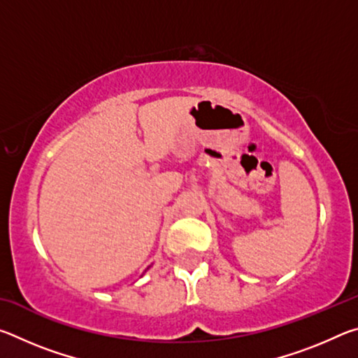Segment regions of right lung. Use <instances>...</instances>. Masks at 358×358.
I'll return each instance as SVG.
<instances>
[{
    "instance_id": "right-lung-1",
    "label": "right lung",
    "mask_w": 358,
    "mask_h": 358,
    "mask_svg": "<svg viewBox=\"0 0 358 358\" xmlns=\"http://www.w3.org/2000/svg\"><path fill=\"white\" fill-rule=\"evenodd\" d=\"M147 270H148V268H147ZM147 270H145V271H147Z\"/></svg>"
}]
</instances>
